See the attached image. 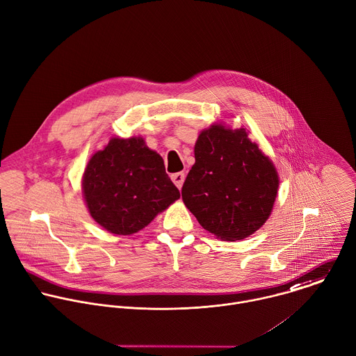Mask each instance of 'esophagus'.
I'll return each mask as SVG.
<instances>
[{"label":"esophagus","instance_id":"obj_1","mask_svg":"<svg viewBox=\"0 0 356 356\" xmlns=\"http://www.w3.org/2000/svg\"><path fill=\"white\" fill-rule=\"evenodd\" d=\"M170 177H172V181L176 184V187L181 188V186L184 183V179H186V175L183 172H179V173H173Z\"/></svg>","mask_w":356,"mask_h":356}]
</instances>
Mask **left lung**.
Segmentation results:
<instances>
[{
    "instance_id": "left-lung-1",
    "label": "left lung",
    "mask_w": 356,
    "mask_h": 356,
    "mask_svg": "<svg viewBox=\"0 0 356 356\" xmlns=\"http://www.w3.org/2000/svg\"><path fill=\"white\" fill-rule=\"evenodd\" d=\"M195 163L181 188L184 205L222 240H243L269 218L279 188L272 161L244 129L213 124L194 148Z\"/></svg>"
}]
</instances>
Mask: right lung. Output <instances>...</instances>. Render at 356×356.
I'll list each match as a JSON object with an SVG mask.
<instances>
[{"instance_id": "right-lung-1", "label": "right lung", "mask_w": 356, "mask_h": 356, "mask_svg": "<svg viewBox=\"0 0 356 356\" xmlns=\"http://www.w3.org/2000/svg\"><path fill=\"white\" fill-rule=\"evenodd\" d=\"M81 186L91 218L119 236L144 229L180 198L162 156L140 137L112 138L88 161Z\"/></svg>"}]
</instances>
